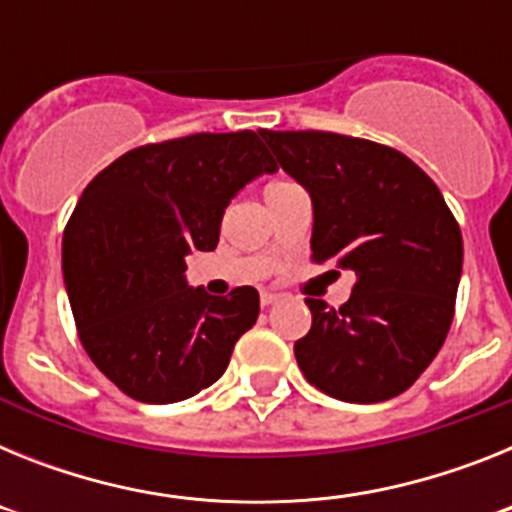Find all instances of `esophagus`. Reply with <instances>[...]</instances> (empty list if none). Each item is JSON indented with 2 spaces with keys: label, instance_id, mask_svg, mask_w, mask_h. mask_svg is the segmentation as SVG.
Returning a JSON list of instances; mask_svg holds the SVG:
<instances>
[{
  "label": "esophagus",
  "instance_id": "esophagus-1",
  "mask_svg": "<svg viewBox=\"0 0 512 512\" xmlns=\"http://www.w3.org/2000/svg\"><path fill=\"white\" fill-rule=\"evenodd\" d=\"M277 302V295L274 292H261V307H271Z\"/></svg>",
  "mask_w": 512,
  "mask_h": 512
}]
</instances>
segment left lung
Listing matches in <instances>:
<instances>
[{"mask_svg":"<svg viewBox=\"0 0 512 512\" xmlns=\"http://www.w3.org/2000/svg\"><path fill=\"white\" fill-rule=\"evenodd\" d=\"M261 138L310 194L312 261L356 277L338 310L305 300L302 374L343 402L397 397L436 359L454 318L464 246L443 194L408 156L372 140L320 130Z\"/></svg>","mask_w":512,"mask_h":512,"instance_id":"1","label":"left lung"}]
</instances>
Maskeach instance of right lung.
Masks as SVG:
<instances>
[{"mask_svg":"<svg viewBox=\"0 0 512 512\" xmlns=\"http://www.w3.org/2000/svg\"><path fill=\"white\" fill-rule=\"evenodd\" d=\"M277 164L253 130L128 151L94 176L63 233V284L89 359L148 405L187 400L228 369L259 292L189 287L192 251L220 241L225 207Z\"/></svg>","mask_w":512,"mask_h":512,"instance_id":"right-lung-1","label":"right lung"}]
</instances>
